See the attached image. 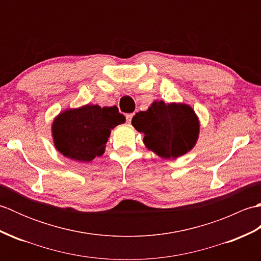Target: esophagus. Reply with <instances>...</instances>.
I'll return each instance as SVG.
<instances>
[{
    "label": "esophagus",
    "instance_id": "34e87169",
    "mask_svg": "<svg viewBox=\"0 0 261 261\" xmlns=\"http://www.w3.org/2000/svg\"><path fill=\"white\" fill-rule=\"evenodd\" d=\"M132 118H134V113H130V114H126V122L127 123H130Z\"/></svg>",
    "mask_w": 261,
    "mask_h": 261
}]
</instances>
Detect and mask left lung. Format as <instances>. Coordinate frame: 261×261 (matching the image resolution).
<instances>
[{"label":"left lung","instance_id":"1","mask_svg":"<svg viewBox=\"0 0 261 261\" xmlns=\"http://www.w3.org/2000/svg\"><path fill=\"white\" fill-rule=\"evenodd\" d=\"M132 125L142 132L145 145L163 158H177L190 151L198 136L199 122L186 104L153 102L147 111L132 118Z\"/></svg>","mask_w":261,"mask_h":261}]
</instances>
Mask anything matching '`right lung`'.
<instances>
[{
	"mask_svg": "<svg viewBox=\"0 0 261 261\" xmlns=\"http://www.w3.org/2000/svg\"><path fill=\"white\" fill-rule=\"evenodd\" d=\"M125 122L116 107L85 105L60 113L53 124L57 150L75 162H91L104 152L111 129Z\"/></svg>",
	"mask_w": 261,
	"mask_h": 261,
	"instance_id": "obj_1",
	"label": "right lung"
}]
</instances>
